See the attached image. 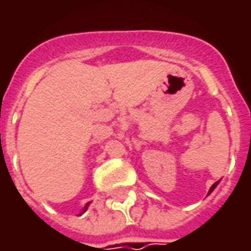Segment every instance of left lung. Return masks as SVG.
Instances as JSON below:
<instances>
[{"label": "left lung", "mask_w": 251, "mask_h": 251, "mask_svg": "<svg viewBox=\"0 0 251 251\" xmlns=\"http://www.w3.org/2000/svg\"><path fill=\"white\" fill-rule=\"evenodd\" d=\"M218 183H219V181H217V183H214V184H212V186H211V188H209V193H212V191H214V188L217 187V186H218ZM209 193H208V194H209Z\"/></svg>", "instance_id": "1"}]
</instances>
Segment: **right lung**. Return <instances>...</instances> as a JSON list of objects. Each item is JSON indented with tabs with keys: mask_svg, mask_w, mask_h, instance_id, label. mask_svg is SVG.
I'll list each match as a JSON object with an SVG mask.
<instances>
[{
	"mask_svg": "<svg viewBox=\"0 0 251 251\" xmlns=\"http://www.w3.org/2000/svg\"><path fill=\"white\" fill-rule=\"evenodd\" d=\"M88 205H89V202H88V204H86V205H85V207H83L82 212H85V211H86V209H88Z\"/></svg>",
	"mask_w": 251,
	"mask_h": 251,
	"instance_id": "obj_1",
	"label": "right lung"
}]
</instances>
